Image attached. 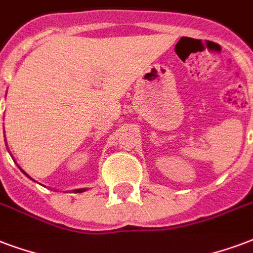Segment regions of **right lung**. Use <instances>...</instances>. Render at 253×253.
Segmentation results:
<instances>
[{
	"label": "right lung",
	"instance_id": "1",
	"mask_svg": "<svg viewBox=\"0 0 253 253\" xmlns=\"http://www.w3.org/2000/svg\"><path fill=\"white\" fill-rule=\"evenodd\" d=\"M5 141H6V140H5ZM18 168H20V169H21L20 165H18ZM21 170H22V173L26 174V176H28V177H29V178H32V177H30V176H29V174L26 173L25 170H24V169H21ZM32 180H33V178H32ZM85 191H86V188H80V189H75V191H73V192H76V193H81V192H85Z\"/></svg>",
	"mask_w": 253,
	"mask_h": 253
}]
</instances>
